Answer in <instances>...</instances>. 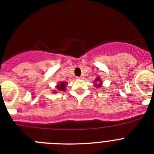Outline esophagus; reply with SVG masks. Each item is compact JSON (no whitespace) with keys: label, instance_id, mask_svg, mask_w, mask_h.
Returning <instances> with one entry per match:
<instances>
[{"label":"esophagus","instance_id":"obj_1","mask_svg":"<svg viewBox=\"0 0 154 154\" xmlns=\"http://www.w3.org/2000/svg\"><path fill=\"white\" fill-rule=\"evenodd\" d=\"M83 76H77V77H76V79H83Z\"/></svg>","mask_w":154,"mask_h":154}]
</instances>
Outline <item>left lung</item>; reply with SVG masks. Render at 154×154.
<instances>
[{
    "label": "left lung",
    "instance_id": "1",
    "mask_svg": "<svg viewBox=\"0 0 154 154\" xmlns=\"http://www.w3.org/2000/svg\"><path fill=\"white\" fill-rule=\"evenodd\" d=\"M96 81H98V82H100V79H99V77H98L97 79H96V80L95 82H96ZM98 85V87H99L100 86V85H101V84H98V85Z\"/></svg>",
    "mask_w": 154,
    "mask_h": 154
}]
</instances>
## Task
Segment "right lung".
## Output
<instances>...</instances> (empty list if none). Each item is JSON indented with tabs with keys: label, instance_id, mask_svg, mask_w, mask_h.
<instances>
[{
	"label": "right lung",
	"instance_id": "add662e5",
	"mask_svg": "<svg viewBox=\"0 0 154 154\" xmlns=\"http://www.w3.org/2000/svg\"><path fill=\"white\" fill-rule=\"evenodd\" d=\"M66 84H67L66 82H60L59 85H58L57 89H58V90H61V91L65 90V85H66Z\"/></svg>",
	"mask_w": 154,
	"mask_h": 154
}]
</instances>
